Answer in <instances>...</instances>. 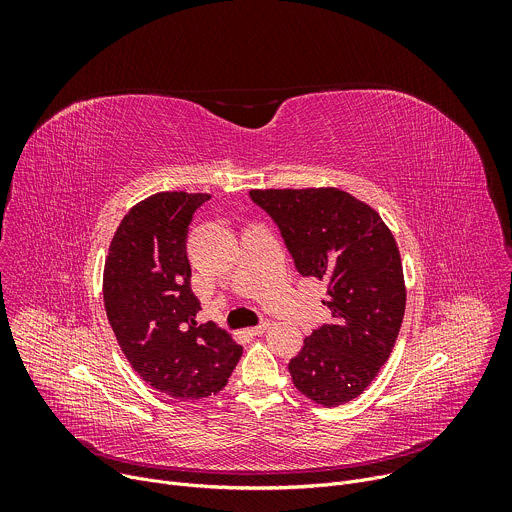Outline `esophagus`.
<instances>
[{
  "label": "esophagus",
  "mask_w": 512,
  "mask_h": 512,
  "mask_svg": "<svg viewBox=\"0 0 512 512\" xmlns=\"http://www.w3.org/2000/svg\"><path fill=\"white\" fill-rule=\"evenodd\" d=\"M269 326H271V322H269V320H263V322H259L257 326H253V328H251V332L259 336V334H263V332H265Z\"/></svg>",
  "instance_id": "obj_1"
}]
</instances>
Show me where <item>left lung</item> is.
<instances>
[{"label":"left lung","mask_w":512,"mask_h":512,"mask_svg":"<svg viewBox=\"0 0 512 512\" xmlns=\"http://www.w3.org/2000/svg\"><path fill=\"white\" fill-rule=\"evenodd\" d=\"M304 277L328 285L330 324L289 360L291 381L324 407L358 397L387 362L405 314L399 247L377 210L338 188L251 190Z\"/></svg>","instance_id":"8db88e82"}]
</instances>
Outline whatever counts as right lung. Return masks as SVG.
Listing matches in <instances>:
<instances>
[{
    "mask_svg": "<svg viewBox=\"0 0 512 512\" xmlns=\"http://www.w3.org/2000/svg\"><path fill=\"white\" fill-rule=\"evenodd\" d=\"M208 198L158 192L135 204L115 231L103 273L107 318L131 369L180 401L221 391L243 354L225 330L196 322L186 239Z\"/></svg>",
    "mask_w": 512,
    "mask_h": 512,
    "instance_id": "obj_1",
    "label": "right lung"
}]
</instances>
